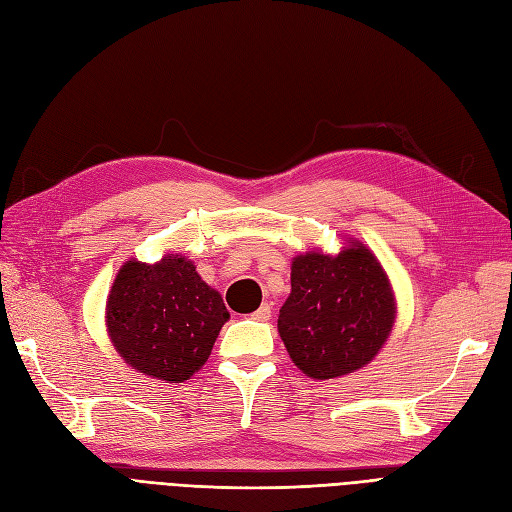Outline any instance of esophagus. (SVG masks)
<instances>
[{
    "label": "esophagus",
    "instance_id": "esophagus-1",
    "mask_svg": "<svg viewBox=\"0 0 512 512\" xmlns=\"http://www.w3.org/2000/svg\"><path fill=\"white\" fill-rule=\"evenodd\" d=\"M269 318H271V305L269 303H262L252 314V320H258V322H267Z\"/></svg>",
    "mask_w": 512,
    "mask_h": 512
}]
</instances>
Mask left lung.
Listing matches in <instances>:
<instances>
[{"label":"left lung","mask_w":512,"mask_h":512,"mask_svg":"<svg viewBox=\"0 0 512 512\" xmlns=\"http://www.w3.org/2000/svg\"><path fill=\"white\" fill-rule=\"evenodd\" d=\"M290 284L277 331L303 374L329 380L374 359L393 329L395 299L367 247L356 243L335 258L297 256Z\"/></svg>","instance_id":"8db88e82"}]
</instances>
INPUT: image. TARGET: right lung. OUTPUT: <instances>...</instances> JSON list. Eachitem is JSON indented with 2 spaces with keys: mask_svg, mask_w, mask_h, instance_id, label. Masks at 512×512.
<instances>
[{
  "mask_svg": "<svg viewBox=\"0 0 512 512\" xmlns=\"http://www.w3.org/2000/svg\"><path fill=\"white\" fill-rule=\"evenodd\" d=\"M228 316L220 294L179 256L126 262L106 303L108 335L123 361L166 382L188 380L207 363Z\"/></svg>",
  "mask_w": 512,
  "mask_h": 512,
  "instance_id": "1",
  "label": "right lung"
}]
</instances>
